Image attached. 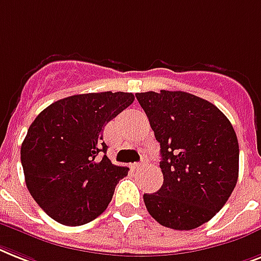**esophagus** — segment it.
Instances as JSON below:
<instances>
[{
	"instance_id": "esophagus-1",
	"label": "esophagus",
	"mask_w": 261,
	"mask_h": 261,
	"mask_svg": "<svg viewBox=\"0 0 261 261\" xmlns=\"http://www.w3.org/2000/svg\"><path fill=\"white\" fill-rule=\"evenodd\" d=\"M145 166H146V160H142L139 164L134 165L135 169H142V167H145Z\"/></svg>"
}]
</instances>
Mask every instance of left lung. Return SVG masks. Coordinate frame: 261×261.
Instances as JSON below:
<instances>
[{
    "instance_id": "left-lung-1",
    "label": "left lung",
    "mask_w": 261,
    "mask_h": 261,
    "mask_svg": "<svg viewBox=\"0 0 261 261\" xmlns=\"http://www.w3.org/2000/svg\"><path fill=\"white\" fill-rule=\"evenodd\" d=\"M161 145L164 184L143 194L161 225L198 228L216 216L239 177V142L229 119L211 101L182 91L135 94Z\"/></svg>"
}]
</instances>
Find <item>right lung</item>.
I'll use <instances>...</instances> for the list:
<instances>
[{
  "mask_svg": "<svg viewBox=\"0 0 261 261\" xmlns=\"http://www.w3.org/2000/svg\"><path fill=\"white\" fill-rule=\"evenodd\" d=\"M134 99L131 92L111 91L73 95L33 120L21 145V164L28 190L50 219L79 226L107 209L128 167L111 164L101 131Z\"/></svg>",
  "mask_w": 261,
  "mask_h": 261,
  "instance_id": "add662e5",
  "label": "right lung"
}]
</instances>
